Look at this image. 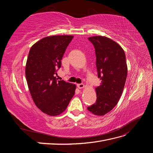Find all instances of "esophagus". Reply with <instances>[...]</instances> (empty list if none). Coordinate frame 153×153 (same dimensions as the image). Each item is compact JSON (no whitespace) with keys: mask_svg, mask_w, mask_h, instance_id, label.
I'll use <instances>...</instances> for the list:
<instances>
[{"mask_svg":"<svg viewBox=\"0 0 153 153\" xmlns=\"http://www.w3.org/2000/svg\"><path fill=\"white\" fill-rule=\"evenodd\" d=\"M77 87L78 89H82V88L84 87V84H78Z\"/></svg>","mask_w":153,"mask_h":153,"instance_id":"esophagus-1","label":"esophagus"}]
</instances>
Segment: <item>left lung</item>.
<instances>
[{"label": "left lung", "instance_id": "obj_1", "mask_svg": "<svg viewBox=\"0 0 153 153\" xmlns=\"http://www.w3.org/2000/svg\"><path fill=\"white\" fill-rule=\"evenodd\" d=\"M88 39L95 48L101 84L96 88V103L87 109L96 115H103L115 107L123 93L128 73L126 55L121 46L106 37L96 36Z\"/></svg>", "mask_w": 153, "mask_h": 153}]
</instances>
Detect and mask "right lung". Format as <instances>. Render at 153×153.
<instances>
[{
  "mask_svg": "<svg viewBox=\"0 0 153 153\" xmlns=\"http://www.w3.org/2000/svg\"><path fill=\"white\" fill-rule=\"evenodd\" d=\"M73 38L71 35L46 37L32 46L27 57L25 76L32 100L50 116L62 114L75 94V84L55 76Z\"/></svg>",
  "mask_w": 153,
  "mask_h": 153,
  "instance_id": "1",
  "label": "right lung"
}]
</instances>
